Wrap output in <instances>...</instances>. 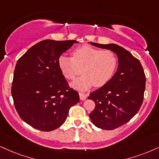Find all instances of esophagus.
I'll list each match as a JSON object with an SVG mask.
<instances>
[{
    "label": "esophagus",
    "mask_w": 159,
    "mask_h": 159,
    "mask_svg": "<svg viewBox=\"0 0 159 159\" xmlns=\"http://www.w3.org/2000/svg\"><path fill=\"white\" fill-rule=\"evenodd\" d=\"M86 98H87V94H86V93H80V99H81V100H85Z\"/></svg>",
    "instance_id": "34e87169"
}]
</instances>
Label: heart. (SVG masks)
<instances>
[{
	"label": "heart",
	"mask_w": 159,
	"mask_h": 159,
	"mask_svg": "<svg viewBox=\"0 0 159 159\" xmlns=\"http://www.w3.org/2000/svg\"><path fill=\"white\" fill-rule=\"evenodd\" d=\"M73 57L61 55L58 65L62 75L74 80L83 71V75L70 86L84 91L94 85L102 87L108 83L116 70L118 60L111 50H101L91 46H83L72 52Z\"/></svg>",
	"instance_id": "1"
}]
</instances>
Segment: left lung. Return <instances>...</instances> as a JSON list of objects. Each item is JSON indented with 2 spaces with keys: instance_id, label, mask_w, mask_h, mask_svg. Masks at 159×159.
Returning <instances> with one entry per match:
<instances>
[{
  "instance_id": "obj_1",
  "label": "left lung",
  "mask_w": 159,
  "mask_h": 159,
  "mask_svg": "<svg viewBox=\"0 0 159 159\" xmlns=\"http://www.w3.org/2000/svg\"><path fill=\"white\" fill-rule=\"evenodd\" d=\"M89 43L112 51L118 57V67L113 77L88 97L96 105L89 114L92 123L103 130H113L138 113L144 99L146 77L139 60L122 47L113 43Z\"/></svg>"
}]
</instances>
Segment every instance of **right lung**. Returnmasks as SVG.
Here are the masks:
<instances>
[{
  "instance_id": "add662e5",
  "label": "right lung",
  "mask_w": 159,
  "mask_h": 159,
  "mask_svg": "<svg viewBox=\"0 0 159 159\" xmlns=\"http://www.w3.org/2000/svg\"><path fill=\"white\" fill-rule=\"evenodd\" d=\"M76 40H44L17 60L11 96L21 119L34 128L52 131L63 124L79 93L68 89L59 68V57Z\"/></svg>"
}]
</instances>
